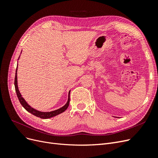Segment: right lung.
Listing matches in <instances>:
<instances>
[{
    "instance_id": "right-lung-1",
    "label": "right lung",
    "mask_w": 158,
    "mask_h": 158,
    "mask_svg": "<svg viewBox=\"0 0 158 158\" xmlns=\"http://www.w3.org/2000/svg\"><path fill=\"white\" fill-rule=\"evenodd\" d=\"M20 58V57H19ZM18 58V59H19ZM18 69V66L16 68V75H15V80H14V85H15V89H16V92L17 94L18 98L20 101V103L22 106H23V107L27 111H28L29 113H31L33 115H35L37 117H40L41 118H51L52 117H55L56 115H58V114L63 113L64 111H66V109L68 108L69 106V102H70V91L69 93V98H68V101L66 102V103L64 105L63 107H62L61 108H59L56 110H55V111H50V112H41L40 111H37V110L33 109V107H31L30 106L27 104V103L25 101V99H23L22 97V95L20 93V91L18 89V80H17V69Z\"/></svg>"
}]
</instances>
